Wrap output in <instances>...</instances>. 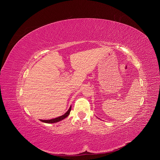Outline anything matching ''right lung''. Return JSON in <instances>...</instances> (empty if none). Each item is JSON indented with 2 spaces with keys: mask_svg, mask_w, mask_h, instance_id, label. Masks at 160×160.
Instances as JSON below:
<instances>
[{
  "mask_svg": "<svg viewBox=\"0 0 160 160\" xmlns=\"http://www.w3.org/2000/svg\"><path fill=\"white\" fill-rule=\"evenodd\" d=\"M72 109V106H70L69 109H68L66 113H64V115H62V116H60L59 117H57L56 118H53V119H51V120H40L41 122H43V123H57L59 122L62 120H64V118H66L68 116H69L70 111Z\"/></svg>",
  "mask_w": 160,
  "mask_h": 160,
  "instance_id": "add662e5",
  "label": "right lung"
}]
</instances>
